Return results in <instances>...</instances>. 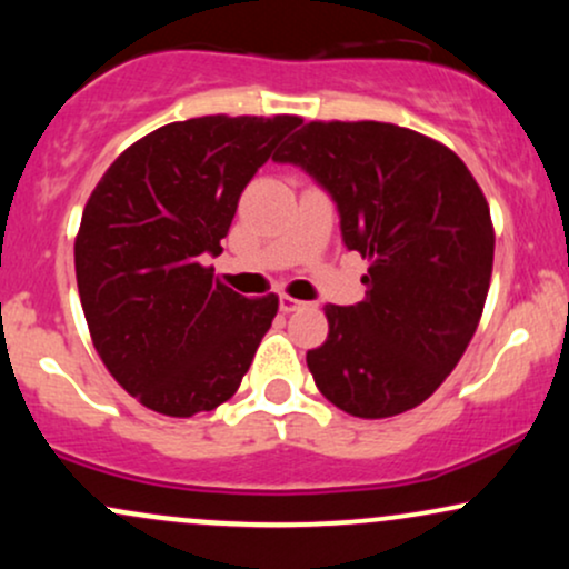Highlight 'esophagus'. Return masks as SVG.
<instances>
[{"mask_svg":"<svg viewBox=\"0 0 569 569\" xmlns=\"http://www.w3.org/2000/svg\"><path fill=\"white\" fill-rule=\"evenodd\" d=\"M280 312H293V310H299V307H305L307 302H299V299H291V297H280Z\"/></svg>","mask_w":569,"mask_h":569,"instance_id":"1","label":"esophagus"}]
</instances>
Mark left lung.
Returning <instances> with one entry per match:
<instances>
[{
  "label": "left lung",
  "mask_w": 569,
  "mask_h": 569,
  "mask_svg": "<svg viewBox=\"0 0 569 569\" xmlns=\"http://www.w3.org/2000/svg\"><path fill=\"white\" fill-rule=\"evenodd\" d=\"M337 202L348 251L369 259L367 299L326 305L307 350L318 390L352 417H393L433 393L471 342L492 278L495 232L452 149L390 122H307L278 149Z\"/></svg>",
  "instance_id": "8db88e82"
}]
</instances>
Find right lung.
Instances as JSON below:
<instances>
[{"mask_svg": "<svg viewBox=\"0 0 569 569\" xmlns=\"http://www.w3.org/2000/svg\"><path fill=\"white\" fill-rule=\"evenodd\" d=\"M299 117H194L143 136L101 176L74 240L90 337L143 407L192 417L224 403L272 326L278 297L213 280L253 173Z\"/></svg>", "mask_w": 569, "mask_h": 569, "instance_id": "obj_1", "label": "right lung"}]
</instances>
